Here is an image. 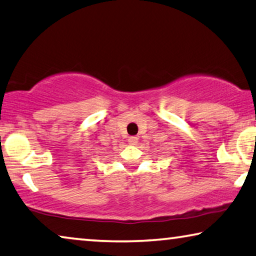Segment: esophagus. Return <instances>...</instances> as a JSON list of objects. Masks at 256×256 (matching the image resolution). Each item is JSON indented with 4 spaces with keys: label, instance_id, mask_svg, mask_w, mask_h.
Returning a JSON list of instances; mask_svg holds the SVG:
<instances>
[{
    "label": "esophagus",
    "instance_id": "34e87169",
    "mask_svg": "<svg viewBox=\"0 0 256 256\" xmlns=\"http://www.w3.org/2000/svg\"><path fill=\"white\" fill-rule=\"evenodd\" d=\"M128 144H138V136H130Z\"/></svg>",
    "mask_w": 256,
    "mask_h": 256
}]
</instances>
